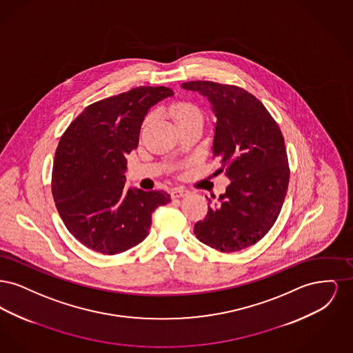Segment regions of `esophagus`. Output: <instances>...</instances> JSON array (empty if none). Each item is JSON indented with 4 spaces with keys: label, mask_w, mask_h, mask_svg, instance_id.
Instances as JSON below:
<instances>
[{
    "label": "esophagus",
    "mask_w": 353,
    "mask_h": 353,
    "mask_svg": "<svg viewBox=\"0 0 353 353\" xmlns=\"http://www.w3.org/2000/svg\"><path fill=\"white\" fill-rule=\"evenodd\" d=\"M170 194H172L173 199H181V197H185V196L189 194V190H186L184 188H174V189H172Z\"/></svg>",
    "instance_id": "esophagus-1"
}]
</instances>
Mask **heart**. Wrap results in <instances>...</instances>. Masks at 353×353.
Returning a JSON list of instances; mask_svg holds the SVG:
<instances>
[{"mask_svg": "<svg viewBox=\"0 0 353 353\" xmlns=\"http://www.w3.org/2000/svg\"><path fill=\"white\" fill-rule=\"evenodd\" d=\"M170 115L174 119L176 124L189 121V120H201L202 121L203 119L201 110L197 105L188 101H180L173 104L170 108Z\"/></svg>", "mask_w": 353, "mask_h": 353, "instance_id": "1", "label": "heart"}]
</instances>
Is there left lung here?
Masks as SVG:
<instances>
[{"label": "left lung", "mask_w": 353, "mask_h": 353, "mask_svg": "<svg viewBox=\"0 0 353 353\" xmlns=\"http://www.w3.org/2000/svg\"><path fill=\"white\" fill-rule=\"evenodd\" d=\"M181 88L210 103L217 118L213 156L230 180L194 234L219 252H239L268 234L279 216L290 179L285 139L266 107L243 88L208 81Z\"/></svg>", "instance_id": "left-lung-1"}]
</instances>
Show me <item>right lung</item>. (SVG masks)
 <instances>
[{
  "label": "right lung",
  "mask_w": 353,
  "mask_h": 353,
  "mask_svg": "<svg viewBox=\"0 0 353 353\" xmlns=\"http://www.w3.org/2000/svg\"><path fill=\"white\" fill-rule=\"evenodd\" d=\"M168 87H136L97 101L68 125L54 157L51 190L68 232L94 252L114 255L148 235L163 190L125 189V154L139 145L143 120ZM109 185H107L106 184Z\"/></svg>",
  "instance_id": "1"
}]
</instances>
